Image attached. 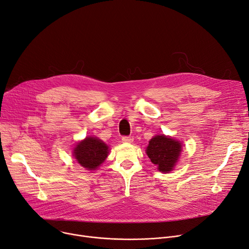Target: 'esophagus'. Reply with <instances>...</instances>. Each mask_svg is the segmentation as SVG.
<instances>
[{"mask_svg": "<svg viewBox=\"0 0 249 249\" xmlns=\"http://www.w3.org/2000/svg\"><path fill=\"white\" fill-rule=\"evenodd\" d=\"M122 141L123 142H133L134 141V138L133 137H127V136H124L122 138Z\"/></svg>", "mask_w": 249, "mask_h": 249, "instance_id": "esophagus-1", "label": "esophagus"}]
</instances>
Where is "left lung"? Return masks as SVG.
Listing matches in <instances>:
<instances>
[{"label": "left lung", "instance_id": "obj_1", "mask_svg": "<svg viewBox=\"0 0 249 249\" xmlns=\"http://www.w3.org/2000/svg\"><path fill=\"white\" fill-rule=\"evenodd\" d=\"M181 149V142L166 136H156L149 142L147 155L159 171L168 173L176 164Z\"/></svg>", "mask_w": 249, "mask_h": 249}]
</instances>
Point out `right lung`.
Returning a JSON list of instances; mask_svg holds the SVG:
<instances>
[{
  "label": "right lung",
  "mask_w": 249,
  "mask_h": 249,
  "mask_svg": "<svg viewBox=\"0 0 249 249\" xmlns=\"http://www.w3.org/2000/svg\"><path fill=\"white\" fill-rule=\"evenodd\" d=\"M77 162L87 170H95L108 155L107 145L96 138H86L78 142L74 152Z\"/></svg>",
  "instance_id": "add662e5"
}]
</instances>
